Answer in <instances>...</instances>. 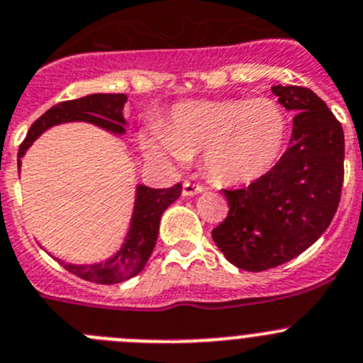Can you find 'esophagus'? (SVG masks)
I'll list each match as a JSON object with an SVG mask.
<instances>
[{
	"instance_id": "34e87169",
	"label": "esophagus",
	"mask_w": 363,
	"mask_h": 363,
	"mask_svg": "<svg viewBox=\"0 0 363 363\" xmlns=\"http://www.w3.org/2000/svg\"><path fill=\"white\" fill-rule=\"evenodd\" d=\"M206 188L201 184H193V182L184 181L182 182V195L184 197H193V195H197V193H204Z\"/></svg>"
}]
</instances>
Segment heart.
Returning <instances> with one entry per match:
<instances>
[{
    "label": "heart",
    "mask_w": 363,
    "mask_h": 363,
    "mask_svg": "<svg viewBox=\"0 0 363 363\" xmlns=\"http://www.w3.org/2000/svg\"><path fill=\"white\" fill-rule=\"evenodd\" d=\"M289 140V118L272 98L189 100L175 105L170 120L143 135L155 161L184 164L202 154L206 174L220 186H247L279 161Z\"/></svg>",
    "instance_id": "b5f03b06"
}]
</instances>
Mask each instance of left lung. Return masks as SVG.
<instances>
[{"label": "left lung", "instance_id": "8db88e82", "mask_svg": "<svg viewBox=\"0 0 363 363\" xmlns=\"http://www.w3.org/2000/svg\"><path fill=\"white\" fill-rule=\"evenodd\" d=\"M294 111L290 148L272 170L242 189H223L229 215L213 240L235 267L262 272L290 262L330 228L344 182V130L308 87L274 86Z\"/></svg>", "mask_w": 363, "mask_h": 363}]
</instances>
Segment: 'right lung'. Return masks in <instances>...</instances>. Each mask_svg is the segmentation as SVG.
<instances>
[{
	"label": "right lung",
	"mask_w": 363,
	"mask_h": 363,
	"mask_svg": "<svg viewBox=\"0 0 363 363\" xmlns=\"http://www.w3.org/2000/svg\"><path fill=\"white\" fill-rule=\"evenodd\" d=\"M125 104H127V94L123 93H94L53 105L52 109L46 111L30 127L18 152V170H21V159L25 157L26 150L35 143L39 135H43L55 125L82 121V123H91L113 135H123L125 125H127L123 116ZM181 184L166 189L138 184L128 231L121 247L111 258L91 263V265H74V263H67L59 258L57 262H60V265H64V269L69 270L71 274L91 281V283L113 284L130 279L147 265L155 242H157L159 222H161L162 213L181 197Z\"/></svg>",
	"instance_id": "right-lung-1"
}]
</instances>
